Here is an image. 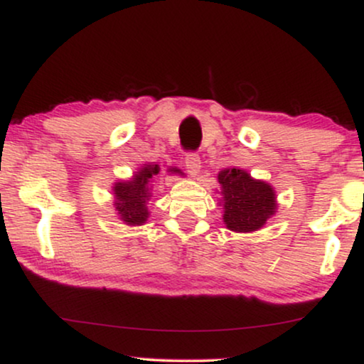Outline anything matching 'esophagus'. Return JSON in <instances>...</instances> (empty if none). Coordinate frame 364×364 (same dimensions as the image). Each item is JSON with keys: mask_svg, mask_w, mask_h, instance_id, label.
Wrapping results in <instances>:
<instances>
[{"mask_svg": "<svg viewBox=\"0 0 364 364\" xmlns=\"http://www.w3.org/2000/svg\"><path fill=\"white\" fill-rule=\"evenodd\" d=\"M185 163H186L188 173H190L191 176H196V174L200 173V169H201V159H200V156H198L196 153H188Z\"/></svg>", "mask_w": 364, "mask_h": 364, "instance_id": "1", "label": "esophagus"}]
</instances>
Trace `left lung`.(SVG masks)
Segmentation results:
<instances>
[{
    "mask_svg": "<svg viewBox=\"0 0 364 364\" xmlns=\"http://www.w3.org/2000/svg\"><path fill=\"white\" fill-rule=\"evenodd\" d=\"M223 195V221L236 232L258 231L276 213L274 190L266 181L255 179L240 168H225L218 173Z\"/></svg>",
    "mask_w": 364,
    "mask_h": 364,
    "instance_id": "left-lung-1",
    "label": "left lung"
}]
</instances>
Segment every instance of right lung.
<instances>
[{
    "label": "right lung",
    "instance_id": "right-lung-1",
    "mask_svg": "<svg viewBox=\"0 0 364 364\" xmlns=\"http://www.w3.org/2000/svg\"><path fill=\"white\" fill-rule=\"evenodd\" d=\"M159 173L158 164H144L134 173V176L128 181H118L113 186L114 193V208L118 211L119 220L126 225L139 226L148 220V201L151 198V188L149 181L154 174ZM168 173L183 174L181 169L169 168Z\"/></svg>",
    "mask_w": 364,
    "mask_h": 364
}]
</instances>
